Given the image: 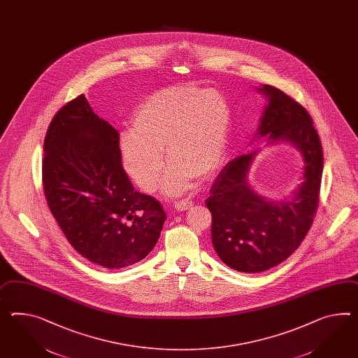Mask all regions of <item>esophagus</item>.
Instances as JSON below:
<instances>
[{"mask_svg": "<svg viewBox=\"0 0 358 358\" xmlns=\"http://www.w3.org/2000/svg\"><path fill=\"white\" fill-rule=\"evenodd\" d=\"M175 209L178 211H185L192 208V201L191 200H179L175 201Z\"/></svg>", "mask_w": 358, "mask_h": 358, "instance_id": "obj_1", "label": "esophagus"}]
</instances>
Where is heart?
I'll return each instance as SVG.
<instances>
[{
  "instance_id": "obj_1",
  "label": "heart",
  "mask_w": 358,
  "mask_h": 358,
  "mask_svg": "<svg viewBox=\"0 0 358 358\" xmlns=\"http://www.w3.org/2000/svg\"><path fill=\"white\" fill-rule=\"evenodd\" d=\"M231 109L215 90L180 85L161 90L140 102L132 129L120 136V159L138 188L155 191L166 159L167 193L185 192L193 178L208 180L218 173L229 147Z\"/></svg>"
}]
</instances>
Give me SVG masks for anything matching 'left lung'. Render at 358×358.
<instances>
[{"mask_svg":"<svg viewBox=\"0 0 358 358\" xmlns=\"http://www.w3.org/2000/svg\"><path fill=\"white\" fill-rule=\"evenodd\" d=\"M258 91L268 103L258 138L294 143L303 156V183L288 201L268 202L248 184L257 150L229 161L210 188L213 245L226 265L240 273H261L282 264L303 243L320 201L323 152L312 117L301 103L273 85Z\"/></svg>","mask_w":358,"mask_h":358,"instance_id":"1","label":"left lung"}]
</instances>
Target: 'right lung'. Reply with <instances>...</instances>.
Returning <instances> with one entry per match:
<instances>
[{
  "label": "right lung",
  "instance_id": "right-lung-1",
  "mask_svg": "<svg viewBox=\"0 0 358 358\" xmlns=\"http://www.w3.org/2000/svg\"><path fill=\"white\" fill-rule=\"evenodd\" d=\"M41 170L48 206L84 258L122 268L155 248L165 211L155 197L134 189L122 166L118 131L93 113L84 94L50 122Z\"/></svg>",
  "mask_w": 358,
  "mask_h": 358
}]
</instances>
